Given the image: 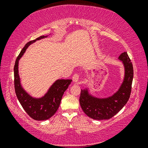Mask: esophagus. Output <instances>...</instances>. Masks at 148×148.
<instances>
[{"instance_id":"1","label":"esophagus","mask_w":148,"mask_h":148,"mask_svg":"<svg viewBox=\"0 0 148 148\" xmlns=\"http://www.w3.org/2000/svg\"><path fill=\"white\" fill-rule=\"evenodd\" d=\"M73 82L75 83H77L79 82V76L78 74H75L73 75Z\"/></svg>"}]
</instances>
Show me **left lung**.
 Instances as JSON below:
<instances>
[{"instance_id": "8db88e82", "label": "left lung", "mask_w": 148, "mask_h": 148, "mask_svg": "<svg viewBox=\"0 0 148 148\" xmlns=\"http://www.w3.org/2000/svg\"><path fill=\"white\" fill-rule=\"evenodd\" d=\"M125 69L124 78L120 88L114 94L107 98H97L89 92L88 88L82 89L79 103L82 110L95 120L110 119L116 114L128 102L131 92L133 67L127 52L119 56Z\"/></svg>"}]
</instances>
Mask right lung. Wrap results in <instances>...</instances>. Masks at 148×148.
<instances>
[{
    "label": "right lung",
    "instance_id": "add662e5",
    "mask_svg": "<svg viewBox=\"0 0 148 148\" xmlns=\"http://www.w3.org/2000/svg\"><path fill=\"white\" fill-rule=\"evenodd\" d=\"M48 36H42L27 42L16 59L14 66V84L18 100L29 116L36 121H45L50 119L57 111L64 92L71 83V79H57L41 98H34L23 88L19 75V60L32 44Z\"/></svg>",
    "mask_w": 148,
    "mask_h": 148
}]
</instances>
